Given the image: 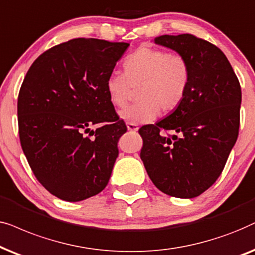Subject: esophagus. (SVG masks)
<instances>
[{
    "instance_id": "obj_1",
    "label": "esophagus",
    "mask_w": 255,
    "mask_h": 255,
    "mask_svg": "<svg viewBox=\"0 0 255 255\" xmlns=\"http://www.w3.org/2000/svg\"><path fill=\"white\" fill-rule=\"evenodd\" d=\"M127 129L130 130V131H136L138 129V127H137V125L131 124V122H128V124H127Z\"/></svg>"
}]
</instances>
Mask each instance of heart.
<instances>
[{
  "mask_svg": "<svg viewBox=\"0 0 255 255\" xmlns=\"http://www.w3.org/2000/svg\"><path fill=\"white\" fill-rule=\"evenodd\" d=\"M125 74L107 77L106 92L112 105L124 107L131 88H138L137 104L125 108L120 117L131 124L149 122L163 112L175 110L182 103L190 81V64L181 53L143 45L127 57Z\"/></svg>",
  "mask_w": 255,
  "mask_h": 255,
  "instance_id": "b5f03b06",
  "label": "heart"
}]
</instances>
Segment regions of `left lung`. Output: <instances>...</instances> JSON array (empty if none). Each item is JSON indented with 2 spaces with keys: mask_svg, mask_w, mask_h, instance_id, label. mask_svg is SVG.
<instances>
[{
  "mask_svg": "<svg viewBox=\"0 0 255 255\" xmlns=\"http://www.w3.org/2000/svg\"><path fill=\"white\" fill-rule=\"evenodd\" d=\"M154 42L188 59L190 81L170 115L140 128V157L158 190L193 198L218 179L238 138L242 87L223 51L208 40L183 33Z\"/></svg>",
  "mask_w": 255,
  "mask_h": 255,
  "instance_id": "obj_1",
  "label": "left lung"
}]
</instances>
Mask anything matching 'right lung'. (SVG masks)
I'll list each match as a JSON object with an SVG mask.
<instances>
[{"label": "right lung", "mask_w": 255, "mask_h": 255, "mask_svg": "<svg viewBox=\"0 0 255 255\" xmlns=\"http://www.w3.org/2000/svg\"><path fill=\"white\" fill-rule=\"evenodd\" d=\"M128 46L71 39L40 54L23 80L17 101L23 152L40 184L63 201L96 196L110 181L127 127L106 80ZM98 123L102 127L91 131Z\"/></svg>", "instance_id": "obj_1"}]
</instances>
